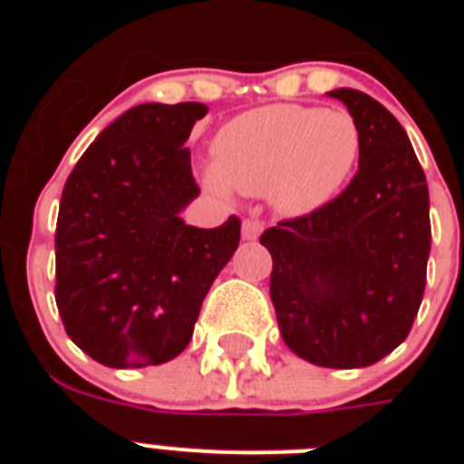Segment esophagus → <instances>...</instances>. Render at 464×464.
Masks as SVG:
<instances>
[{"label":"esophagus","instance_id":"obj_1","mask_svg":"<svg viewBox=\"0 0 464 464\" xmlns=\"http://www.w3.org/2000/svg\"><path fill=\"white\" fill-rule=\"evenodd\" d=\"M260 232H262L260 220H244V225H241V237H244L246 241H256L257 237H260Z\"/></svg>","mask_w":464,"mask_h":464}]
</instances>
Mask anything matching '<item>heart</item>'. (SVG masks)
<instances>
[{
    "label": "heart",
    "instance_id": "1",
    "mask_svg": "<svg viewBox=\"0 0 464 464\" xmlns=\"http://www.w3.org/2000/svg\"><path fill=\"white\" fill-rule=\"evenodd\" d=\"M360 127L343 109L262 106L235 118L216 139V167L204 181L216 195H269L283 216L321 208L351 179Z\"/></svg>",
    "mask_w": 464,
    "mask_h": 464
}]
</instances>
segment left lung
I'll return each mask as SVG.
<instances>
[{
  "instance_id": "obj_1",
  "label": "left lung",
  "mask_w": 464,
  "mask_h": 464,
  "mask_svg": "<svg viewBox=\"0 0 464 464\" xmlns=\"http://www.w3.org/2000/svg\"><path fill=\"white\" fill-rule=\"evenodd\" d=\"M360 127L358 174L309 216L260 237L272 253L283 342L318 367L358 370L392 353L423 302L430 192L404 127L353 88L330 90Z\"/></svg>"
}]
</instances>
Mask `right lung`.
Instances as JSON below:
<instances>
[{"mask_svg":"<svg viewBox=\"0 0 464 464\" xmlns=\"http://www.w3.org/2000/svg\"><path fill=\"white\" fill-rule=\"evenodd\" d=\"M208 106H132L97 134L64 183L55 302L69 339L100 364L141 370L190 343L211 283L239 248V218L186 225L199 195L186 141Z\"/></svg>","mask_w":464,"mask_h":464,"instance_id":"obj_1","label":"right lung"}]
</instances>
